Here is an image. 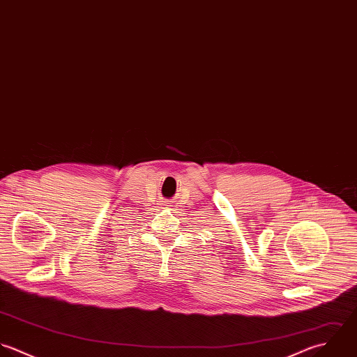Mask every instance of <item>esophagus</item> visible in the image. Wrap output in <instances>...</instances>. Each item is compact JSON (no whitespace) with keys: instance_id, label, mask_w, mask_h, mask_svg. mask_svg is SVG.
I'll return each mask as SVG.
<instances>
[{"instance_id":"esophagus-1","label":"esophagus","mask_w":357,"mask_h":357,"mask_svg":"<svg viewBox=\"0 0 357 357\" xmlns=\"http://www.w3.org/2000/svg\"><path fill=\"white\" fill-rule=\"evenodd\" d=\"M163 205H166V204H163Z\"/></svg>"}]
</instances>
